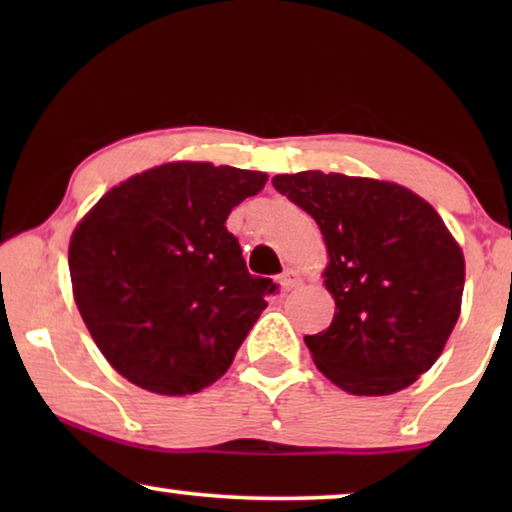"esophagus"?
I'll return each mask as SVG.
<instances>
[{"mask_svg":"<svg viewBox=\"0 0 512 512\" xmlns=\"http://www.w3.org/2000/svg\"><path fill=\"white\" fill-rule=\"evenodd\" d=\"M300 284H303V277H300L296 270H286V272H282V277H279V286H282L284 291L298 289Z\"/></svg>","mask_w":512,"mask_h":512,"instance_id":"34e87169","label":"esophagus"}]
</instances>
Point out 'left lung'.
Returning <instances> with one entry per match:
<instances>
[{
  "label": "left lung",
  "instance_id": "1",
  "mask_svg": "<svg viewBox=\"0 0 512 512\" xmlns=\"http://www.w3.org/2000/svg\"><path fill=\"white\" fill-rule=\"evenodd\" d=\"M272 186L317 221L335 298L326 331L305 335L317 368L354 396L410 387L443 352L459 319L464 254L424 198L408 188L319 170Z\"/></svg>",
  "mask_w": 512,
  "mask_h": 512
}]
</instances>
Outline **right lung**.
Returning a JSON list of instances; mask_svg holds the SVG:
<instances>
[{
    "label": "right lung",
    "mask_w": 512,
    "mask_h": 512,
    "mask_svg": "<svg viewBox=\"0 0 512 512\" xmlns=\"http://www.w3.org/2000/svg\"><path fill=\"white\" fill-rule=\"evenodd\" d=\"M265 172L167 163L114 186L69 242L74 300L95 345L137 387L198 394L233 363L277 291L249 275L226 219Z\"/></svg>",
    "instance_id": "right-lung-1"
}]
</instances>
